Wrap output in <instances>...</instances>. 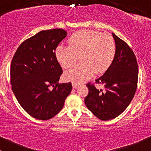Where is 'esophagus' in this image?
<instances>
[{
    "label": "esophagus",
    "mask_w": 151,
    "mask_h": 151,
    "mask_svg": "<svg viewBox=\"0 0 151 151\" xmlns=\"http://www.w3.org/2000/svg\"><path fill=\"white\" fill-rule=\"evenodd\" d=\"M72 86H73V88H77L78 83H76V82H73V83H72Z\"/></svg>",
    "instance_id": "obj_1"
}]
</instances>
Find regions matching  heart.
Returning <instances> with one entry per match:
<instances>
[{
    "label": "heart",
    "instance_id": "b5f03b06",
    "mask_svg": "<svg viewBox=\"0 0 151 151\" xmlns=\"http://www.w3.org/2000/svg\"><path fill=\"white\" fill-rule=\"evenodd\" d=\"M69 46L59 45L56 57L65 69H68L78 60L81 63L64 74L67 81H83L95 73H105L113 63L116 53L114 38L108 34L95 30L78 31L69 38Z\"/></svg>",
    "mask_w": 151,
    "mask_h": 151
}]
</instances>
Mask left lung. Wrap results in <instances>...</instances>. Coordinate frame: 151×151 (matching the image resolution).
I'll use <instances>...</instances> for the list:
<instances>
[{
  "mask_svg": "<svg viewBox=\"0 0 151 151\" xmlns=\"http://www.w3.org/2000/svg\"><path fill=\"white\" fill-rule=\"evenodd\" d=\"M116 44L115 58L103 76L95 83L104 85L99 89L91 82L86 84L88 94L84 102L88 109L100 120L108 121L122 113L132 100L138 81V64L130 46L113 33Z\"/></svg>",
  "mask_w": 151,
  "mask_h": 151,
  "instance_id": "1",
  "label": "left lung"
}]
</instances>
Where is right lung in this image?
I'll use <instances>...</instances> for the list:
<instances>
[{
	"label": "right lung",
	"instance_id": "1",
	"mask_svg": "<svg viewBox=\"0 0 151 151\" xmlns=\"http://www.w3.org/2000/svg\"><path fill=\"white\" fill-rule=\"evenodd\" d=\"M66 35L63 29L42 30L23 41L12 58V91L22 108L35 119L49 120L56 116L71 92V82L59 83L63 70L55 54Z\"/></svg>",
	"mask_w": 151,
	"mask_h": 151
}]
</instances>
